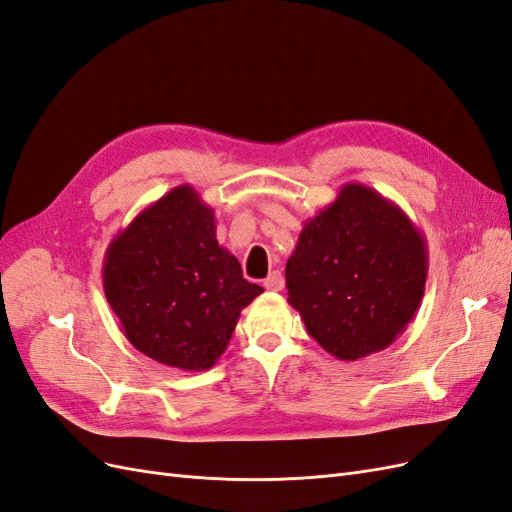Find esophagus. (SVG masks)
<instances>
[{
  "label": "esophagus",
  "mask_w": 512,
  "mask_h": 512,
  "mask_svg": "<svg viewBox=\"0 0 512 512\" xmlns=\"http://www.w3.org/2000/svg\"><path fill=\"white\" fill-rule=\"evenodd\" d=\"M262 286L271 292H280L284 288V275L280 271H273V273H269L267 280L262 282Z\"/></svg>",
  "instance_id": "obj_1"
}]
</instances>
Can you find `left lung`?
Listing matches in <instances>:
<instances>
[{"label": "left lung", "mask_w": 512, "mask_h": 512, "mask_svg": "<svg viewBox=\"0 0 512 512\" xmlns=\"http://www.w3.org/2000/svg\"><path fill=\"white\" fill-rule=\"evenodd\" d=\"M427 243L406 211L363 183H346L303 224L286 262L288 303L339 361L389 348L421 307Z\"/></svg>", "instance_id": "left-lung-1"}]
</instances>
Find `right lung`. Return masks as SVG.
<instances>
[{"instance_id": "obj_1", "label": "right lung", "mask_w": 512, "mask_h": 512, "mask_svg": "<svg viewBox=\"0 0 512 512\" xmlns=\"http://www.w3.org/2000/svg\"><path fill=\"white\" fill-rule=\"evenodd\" d=\"M102 284L128 342L185 371L215 365L241 309L262 292L215 239V213L192 185H177L117 232Z\"/></svg>"}]
</instances>
